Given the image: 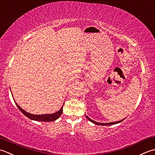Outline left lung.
Returning a JSON list of instances; mask_svg holds the SVG:
<instances>
[{"label": "left lung", "instance_id": "1", "mask_svg": "<svg viewBox=\"0 0 155 155\" xmlns=\"http://www.w3.org/2000/svg\"><path fill=\"white\" fill-rule=\"evenodd\" d=\"M86 118H87L88 120H90V122H93L94 124H97V125H101V126H108V125H113V124H118V123L123 121V120H124V119H123V120H120V121L114 122H110V123H100V122H95V121L92 120H91V119H90L89 117H88L87 116H86Z\"/></svg>", "mask_w": 155, "mask_h": 155}]
</instances>
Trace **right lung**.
Returning <instances> with one entry per match:
<instances>
[{
	"mask_svg": "<svg viewBox=\"0 0 155 155\" xmlns=\"http://www.w3.org/2000/svg\"><path fill=\"white\" fill-rule=\"evenodd\" d=\"M16 105L18 107V108L19 109L22 113H23V114L27 116V117L29 118L31 120H36V121H42V122H51V121H54L55 120L59 118V116L61 115V114L63 112V106L61 107V108L60 109L58 112H57L55 113L51 114H42V115H34V114H31L30 113L27 112L25 110L23 109H22L21 107L18 105V104L15 102Z\"/></svg>",
	"mask_w": 155,
	"mask_h": 155,
	"instance_id": "add662e5",
	"label": "right lung"
}]
</instances>
